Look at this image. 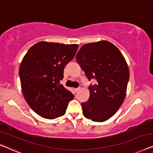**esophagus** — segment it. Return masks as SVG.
<instances>
[{
  "label": "esophagus",
  "instance_id": "obj_1",
  "mask_svg": "<svg viewBox=\"0 0 153 153\" xmlns=\"http://www.w3.org/2000/svg\"><path fill=\"white\" fill-rule=\"evenodd\" d=\"M79 89H80V88H79V87H78V88H75V89H74L75 91H76V92H77V91H78Z\"/></svg>",
  "mask_w": 153,
  "mask_h": 153
}]
</instances>
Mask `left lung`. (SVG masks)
<instances>
[{
  "mask_svg": "<svg viewBox=\"0 0 153 153\" xmlns=\"http://www.w3.org/2000/svg\"><path fill=\"white\" fill-rule=\"evenodd\" d=\"M76 60L90 81L88 101L82 102L85 117L95 122L105 121L119 109L126 95L130 73L120 51L107 41L90 43L81 47Z\"/></svg>",
  "mask_w": 153,
  "mask_h": 153,
  "instance_id": "8db88e82",
  "label": "left lung"
}]
</instances>
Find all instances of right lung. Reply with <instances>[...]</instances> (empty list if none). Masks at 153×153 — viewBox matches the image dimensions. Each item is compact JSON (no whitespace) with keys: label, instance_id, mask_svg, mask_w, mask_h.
<instances>
[{"label":"right lung","instance_id":"1","mask_svg":"<svg viewBox=\"0 0 153 153\" xmlns=\"http://www.w3.org/2000/svg\"><path fill=\"white\" fill-rule=\"evenodd\" d=\"M78 45L41 42L27 51L19 68L23 96L32 109L43 118L63 116L74 96L60 80L74 59Z\"/></svg>","mask_w":153,"mask_h":153}]
</instances>
